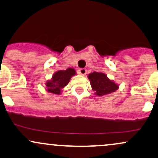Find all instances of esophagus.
<instances>
[{
  "label": "esophagus",
  "instance_id": "obj_1",
  "mask_svg": "<svg viewBox=\"0 0 158 158\" xmlns=\"http://www.w3.org/2000/svg\"><path fill=\"white\" fill-rule=\"evenodd\" d=\"M78 73H79V74H80V75L85 76L86 73H87V70L85 68H81L79 69V71H78Z\"/></svg>",
  "mask_w": 158,
  "mask_h": 158
}]
</instances>
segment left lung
<instances>
[{"mask_svg":"<svg viewBox=\"0 0 158 158\" xmlns=\"http://www.w3.org/2000/svg\"><path fill=\"white\" fill-rule=\"evenodd\" d=\"M88 77L90 80L92 90L95 91V94L98 96L100 97L115 92L118 88V85L113 81L108 79L106 75L103 73H91Z\"/></svg>","mask_w":158,"mask_h":158,"instance_id":"obj_1","label":"left lung"}]
</instances>
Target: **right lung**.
<instances>
[{
	"instance_id": "1",
	"label": "right lung",
	"mask_w": 158,
	"mask_h": 158,
	"mask_svg": "<svg viewBox=\"0 0 158 158\" xmlns=\"http://www.w3.org/2000/svg\"><path fill=\"white\" fill-rule=\"evenodd\" d=\"M76 74V71L73 68L58 70L54 74L51 80L47 81L46 85L47 91L52 94H60V91L68 84L71 77Z\"/></svg>"
}]
</instances>
